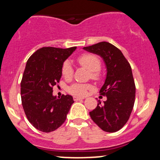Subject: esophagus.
Segmentation results:
<instances>
[{"instance_id":"esophagus-1","label":"esophagus","mask_w":160,"mask_h":160,"mask_svg":"<svg viewBox=\"0 0 160 160\" xmlns=\"http://www.w3.org/2000/svg\"><path fill=\"white\" fill-rule=\"evenodd\" d=\"M73 98H74V100L75 102H77V101H79V100H82V99H84V98H82V97H78V96H74L73 97Z\"/></svg>"}]
</instances>
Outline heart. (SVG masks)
<instances>
[{"instance_id": "1", "label": "heart", "mask_w": 160, "mask_h": 160, "mask_svg": "<svg viewBox=\"0 0 160 160\" xmlns=\"http://www.w3.org/2000/svg\"><path fill=\"white\" fill-rule=\"evenodd\" d=\"M78 62L80 65H81L86 68H87L92 72V78L93 79H98L99 78V73L102 63L100 59L97 56L91 53H86L78 58ZM62 74L65 79H70L72 77L74 70L71 66V62L68 60H66L63 62L62 66ZM92 89V86L88 84L82 83H74L68 88V92L71 94L75 95H85L87 93V91Z\"/></svg>"}]
</instances>
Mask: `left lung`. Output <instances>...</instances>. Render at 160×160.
I'll use <instances>...</instances> for the list:
<instances>
[{
	"label": "left lung",
	"instance_id": "left-lung-1",
	"mask_svg": "<svg viewBox=\"0 0 160 160\" xmlns=\"http://www.w3.org/2000/svg\"><path fill=\"white\" fill-rule=\"evenodd\" d=\"M103 58L107 66V78L100 95L107 96L95 109L89 112L92 120L104 131L115 132L127 122L135 99V84L129 62L122 52L108 42L83 47Z\"/></svg>",
	"mask_w": 160,
	"mask_h": 160
}]
</instances>
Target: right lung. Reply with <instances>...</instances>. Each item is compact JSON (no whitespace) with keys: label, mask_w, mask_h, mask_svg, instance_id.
Returning <instances> with one entry per match:
<instances>
[{"label":"right lung","mask_w":160,"mask_h":160,"mask_svg":"<svg viewBox=\"0 0 160 160\" xmlns=\"http://www.w3.org/2000/svg\"><path fill=\"white\" fill-rule=\"evenodd\" d=\"M76 47H42L28 59L21 81L22 104L28 120L43 132L54 131L64 123L74 100L71 95H52L59 82L62 66Z\"/></svg>","instance_id":"add662e5"}]
</instances>
